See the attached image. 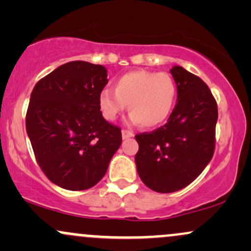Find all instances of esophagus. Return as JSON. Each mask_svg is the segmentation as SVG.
Masks as SVG:
<instances>
[{
	"label": "esophagus",
	"instance_id": "34e87169",
	"mask_svg": "<svg viewBox=\"0 0 251 251\" xmlns=\"http://www.w3.org/2000/svg\"><path fill=\"white\" fill-rule=\"evenodd\" d=\"M122 135H123V139H128V138L133 137V133H132L131 131H127V129H123Z\"/></svg>",
	"mask_w": 251,
	"mask_h": 251
}]
</instances>
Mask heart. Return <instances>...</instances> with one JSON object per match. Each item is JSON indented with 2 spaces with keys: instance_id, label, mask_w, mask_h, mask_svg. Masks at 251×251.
<instances>
[{
  "instance_id": "b5f03b06",
  "label": "heart",
  "mask_w": 251,
  "mask_h": 251,
  "mask_svg": "<svg viewBox=\"0 0 251 251\" xmlns=\"http://www.w3.org/2000/svg\"><path fill=\"white\" fill-rule=\"evenodd\" d=\"M177 99V86L166 73L131 71L114 82V91L103 89L99 108L106 120L113 122L128 105L129 122L148 128L159 126L171 114Z\"/></svg>"
}]
</instances>
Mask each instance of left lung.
Listing matches in <instances>:
<instances>
[{
  "instance_id": "1",
  "label": "left lung",
  "mask_w": 251,
  "mask_h": 251,
  "mask_svg": "<svg viewBox=\"0 0 251 251\" xmlns=\"http://www.w3.org/2000/svg\"><path fill=\"white\" fill-rule=\"evenodd\" d=\"M177 101L168 123L151 133L135 135V166L148 188L169 194L185 188L214 155L217 103L205 82L180 66L170 70Z\"/></svg>"
}]
</instances>
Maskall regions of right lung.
I'll list each match as a JSON object with an SVG mask.
<instances>
[{"mask_svg": "<svg viewBox=\"0 0 251 251\" xmlns=\"http://www.w3.org/2000/svg\"><path fill=\"white\" fill-rule=\"evenodd\" d=\"M107 82L103 66L72 61L40 80L31 92L27 134L40 168L60 188L94 186L120 148V128L106 122L99 108Z\"/></svg>", "mask_w": 251, "mask_h": 251, "instance_id": "obj_1", "label": "right lung"}]
</instances>
